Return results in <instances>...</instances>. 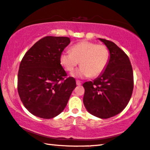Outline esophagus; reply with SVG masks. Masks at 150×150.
<instances>
[{"label":"esophagus","instance_id":"1","mask_svg":"<svg viewBox=\"0 0 150 150\" xmlns=\"http://www.w3.org/2000/svg\"><path fill=\"white\" fill-rule=\"evenodd\" d=\"M76 84H77V86H80V85L81 84V83L80 81H79V80H77V81H76Z\"/></svg>","mask_w":150,"mask_h":150}]
</instances>
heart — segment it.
Here are the masks:
<instances>
[{"mask_svg":"<svg viewBox=\"0 0 150 150\" xmlns=\"http://www.w3.org/2000/svg\"><path fill=\"white\" fill-rule=\"evenodd\" d=\"M110 51L103 44L81 41L71 47V51H63L60 63L66 71L71 72L79 63L81 67L73 73L79 77H95L102 74L109 62Z\"/></svg>","mask_w":150,"mask_h":150,"instance_id":"1","label":"heart"}]
</instances>
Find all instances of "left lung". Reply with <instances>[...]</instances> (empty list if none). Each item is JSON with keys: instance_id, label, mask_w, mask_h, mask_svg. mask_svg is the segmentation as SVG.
Masks as SVG:
<instances>
[{"instance_id": "left-lung-1", "label": "left lung", "mask_w": 150, "mask_h": 150, "mask_svg": "<svg viewBox=\"0 0 150 150\" xmlns=\"http://www.w3.org/2000/svg\"><path fill=\"white\" fill-rule=\"evenodd\" d=\"M108 48L109 62L105 71L93 81L83 84V101L91 115L108 119L126 107L134 88L131 62L126 53L113 42L99 38Z\"/></svg>"}]
</instances>
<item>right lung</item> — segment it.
<instances>
[{"instance_id": "1", "label": "right lung", "mask_w": 150, "mask_h": 150, "mask_svg": "<svg viewBox=\"0 0 150 150\" xmlns=\"http://www.w3.org/2000/svg\"><path fill=\"white\" fill-rule=\"evenodd\" d=\"M71 42L68 37L46 36L35 42L22 59L18 92L25 107L42 119L56 117L65 108L75 79L67 77L60 55Z\"/></svg>"}]
</instances>
